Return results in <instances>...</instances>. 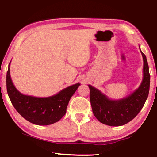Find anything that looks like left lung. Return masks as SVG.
Listing matches in <instances>:
<instances>
[{
  "label": "left lung",
  "mask_w": 157,
  "mask_h": 157,
  "mask_svg": "<svg viewBox=\"0 0 157 157\" xmlns=\"http://www.w3.org/2000/svg\"><path fill=\"white\" fill-rule=\"evenodd\" d=\"M140 52L143 58V81L131 95L119 100H112L100 90L88 85L93 114L100 122L111 126H123L133 119L143 109L148 97L150 75L145 55L141 50Z\"/></svg>",
  "instance_id": "1"
}]
</instances>
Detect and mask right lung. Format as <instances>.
Returning <instances> with one entry per match:
<instances>
[{
    "label": "right lung",
    "instance_id": "1",
    "mask_svg": "<svg viewBox=\"0 0 157 157\" xmlns=\"http://www.w3.org/2000/svg\"><path fill=\"white\" fill-rule=\"evenodd\" d=\"M10 62L6 76L7 92L12 104L21 117L28 121L39 126L56 123L66 114L71 96L81 85H74L62 89L58 93L46 98H38L21 93L12 81Z\"/></svg>",
    "mask_w": 157,
    "mask_h": 157
}]
</instances>
